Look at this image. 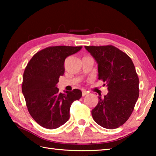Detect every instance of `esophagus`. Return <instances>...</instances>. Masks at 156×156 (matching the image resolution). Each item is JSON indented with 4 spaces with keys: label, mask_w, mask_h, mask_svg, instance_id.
<instances>
[{
    "label": "esophagus",
    "mask_w": 156,
    "mask_h": 156,
    "mask_svg": "<svg viewBox=\"0 0 156 156\" xmlns=\"http://www.w3.org/2000/svg\"><path fill=\"white\" fill-rule=\"evenodd\" d=\"M87 94H88V91H87L86 90H83V91H82V95H83V96H86Z\"/></svg>",
    "instance_id": "34e87169"
}]
</instances>
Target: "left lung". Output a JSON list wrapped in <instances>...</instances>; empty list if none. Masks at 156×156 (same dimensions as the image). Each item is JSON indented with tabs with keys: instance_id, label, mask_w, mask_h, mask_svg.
Instances as JSON below:
<instances>
[{
	"instance_id": "8db88e82",
	"label": "left lung",
	"mask_w": 156,
	"mask_h": 156,
	"mask_svg": "<svg viewBox=\"0 0 156 156\" xmlns=\"http://www.w3.org/2000/svg\"><path fill=\"white\" fill-rule=\"evenodd\" d=\"M98 63V79L108 92L91 111L95 122L113 129L130 117L139 96V78L127 54L113 45L84 46Z\"/></svg>"
}]
</instances>
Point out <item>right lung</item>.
Instances as JSON below:
<instances>
[{"instance_id": "add662e5", "label": "right lung", "mask_w": 156, "mask_h": 156, "mask_svg": "<svg viewBox=\"0 0 156 156\" xmlns=\"http://www.w3.org/2000/svg\"><path fill=\"white\" fill-rule=\"evenodd\" d=\"M83 47L52 46L34 55L23 73L22 92L29 113L44 128L56 129L69 118L73 101L82 97L80 89L59 92L56 87L65 73L66 58L76 54Z\"/></svg>"}]
</instances>
